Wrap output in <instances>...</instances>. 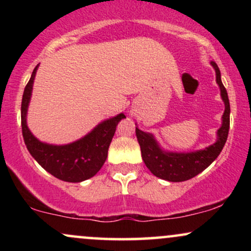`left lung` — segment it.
<instances>
[{
  "label": "left lung",
  "mask_w": 251,
  "mask_h": 251,
  "mask_svg": "<svg viewBox=\"0 0 251 251\" xmlns=\"http://www.w3.org/2000/svg\"><path fill=\"white\" fill-rule=\"evenodd\" d=\"M216 72V82L221 89L224 113L222 116V125L217 131V139L212 145L194 152H170L160 148L154 135L135 127L138 143L140 145L142 157L145 165L155 177L169 181H184L201 174L221 153L226 145L230 126V103L226 89L221 80V72L216 62L211 61ZM137 125V124H135Z\"/></svg>",
  "instance_id": "left-lung-1"
}]
</instances>
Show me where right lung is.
Returning a JSON list of instances; mask_svg holds the SVG:
<instances>
[{
    "mask_svg": "<svg viewBox=\"0 0 251 251\" xmlns=\"http://www.w3.org/2000/svg\"><path fill=\"white\" fill-rule=\"evenodd\" d=\"M37 67L39 65L34 68L22 97L21 126L25 146L31 157L57 179L70 183H80L89 179L97 175L105 163L118 123L126 118L125 114L120 113L103 120L85 137L66 145H53L40 142L27 125L28 106Z\"/></svg>",
    "mask_w": 251,
    "mask_h": 251,
    "instance_id": "right-lung-1",
    "label": "right lung"
}]
</instances>
